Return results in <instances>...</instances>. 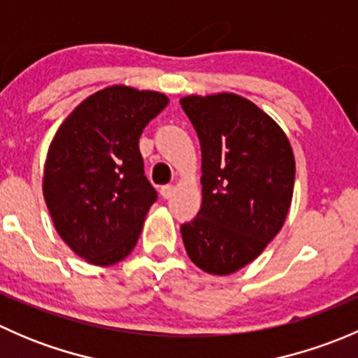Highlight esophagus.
<instances>
[{
	"mask_svg": "<svg viewBox=\"0 0 358 358\" xmlns=\"http://www.w3.org/2000/svg\"><path fill=\"white\" fill-rule=\"evenodd\" d=\"M173 192H175V187H173V185H162L161 187L162 199H169V197L173 196Z\"/></svg>",
	"mask_w": 358,
	"mask_h": 358,
	"instance_id": "obj_1",
	"label": "esophagus"
}]
</instances>
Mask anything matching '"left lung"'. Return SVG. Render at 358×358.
I'll return each instance as SVG.
<instances>
[{
    "instance_id": "obj_1",
    "label": "left lung",
    "mask_w": 358,
    "mask_h": 358,
    "mask_svg": "<svg viewBox=\"0 0 358 358\" xmlns=\"http://www.w3.org/2000/svg\"><path fill=\"white\" fill-rule=\"evenodd\" d=\"M201 142L202 204L180 227L187 255L211 275L258 258L289 213L296 162L286 133L236 93L180 100Z\"/></svg>"
}]
</instances>
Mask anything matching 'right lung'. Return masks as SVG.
I'll use <instances>...</instances> for the list:
<instances>
[{
    "label": "right lung",
    "mask_w": 358,
    "mask_h": 358,
    "mask_svg": "<svg viewBox=\"0 0 358 358\" xmlns=\"http://www.w3.org/2000/svg\"><path fill=\"white\" fill-rule=\"evenodd\" d=\"M168 102L164 93L107 86L57 129L43 196L57 234L86 263L115 265L136 246L157 197L143 175L138 138Z\"/></svg>",
    "instance_id": "add662e5"
}]
</instances>
